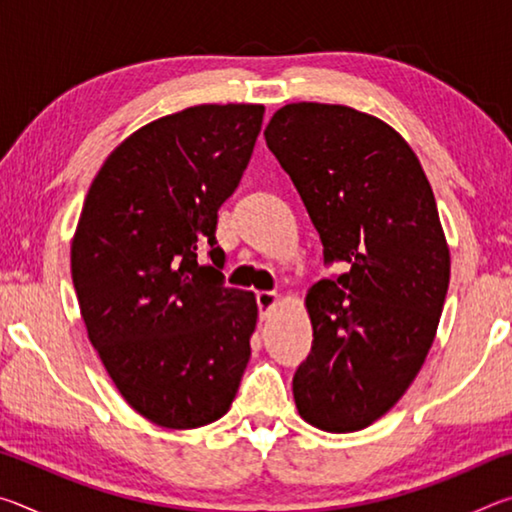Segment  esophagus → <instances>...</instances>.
I'll return each mask as SVG.
<instances>
[{
    "instance_id": "1",
    "label": "esophagus",
    "mask_w": 512,
    "mask_h": 512,
    "mask_svg": "<svg viewBox=\"0 0 512 512\" xmlns=\"http://www.w3.org/2000/svg\"><path fill=\"white\" fill-rule=\"evenodd\" d=\"M277 300H280V296H277L275 291H257V307H259V316L266 318L268 311H271Z\"/></svg>"
}]
</instances>
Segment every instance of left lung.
Returning a JSON list of instances; mask_svg holds the SVG:
<instances>
[{
  "mask_svg": "<svg viewBox=\"0 0 512 512\" xmlns=\"http://www.w3.org/2000/svg\"><path fill=\"white\" fill-rule=\"evenodd\" d=\"M266 146L289 173L325 248L350 264L307 291L314 327L293 400L311 427L350 433L400 402L436 339L449 246L436 198L409 142L368 112L287 103Z\"/></svg>",
  "mask_w": 512,
  "mask_h": 512,
  "instance_id": "8db88e82",
  "label": "left lung"
}]
</instances>
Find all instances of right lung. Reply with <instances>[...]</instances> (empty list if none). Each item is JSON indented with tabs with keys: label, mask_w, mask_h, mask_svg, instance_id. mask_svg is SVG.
Segmentation results:
<instances>
[{
	"label": "right lung",
	"mask_w": 512,
	"mask_h": 512,
	"mask_svg": "<svg viewBox=\"0 0 512 512\" xmlns=\"http://www.w3.org/2000/svg\"><path fill=\"white\" fill-rule=\"evenodd\" d=\"M262 119V103L155 119L108 155L85 196L72 239L81 318L121 397L160 427L223 418L248 366L257 300L223 284L214 232ZM203 245L212 265L197 262Z\"/></svg>",
	"instance_id": "right-lung-1"
}]
</instances>
